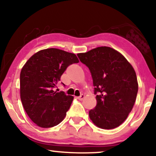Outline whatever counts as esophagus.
<instances>
[{
    "label": "esophagus",
    "instance_id": "34e87169",
    "mask_svg": "<svg viewBox=\"0 0 156 156\" xmlns=\"http://www.w3.org/2000/svg\"><path fill=\"white\" fill-rule=\"evenodd\" d=\"M84 97H85V95L84 94H81V96H80V97H76V99H79V100H80V101H82V100H83V99H84Z\"/></svg>",
    "mask_w": 156,
    "mask_h": 156
}]
</instances>
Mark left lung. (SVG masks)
Segmentation results:
<instances>
[{"label": "left lung", "mask_w": 156, "mask_h": 156, "mask_svg": "<svg viewBox=\"0 0 156 156\" xmlns=\"http://www.w3.org/2000/svg\"><path fill=\"white\" fill-rule=\"evenodd\" d=\"M77 56L90 70L97 94V104L89 111V118L100 129L119 126L131 112L137 96L133 67L122 54L109 47H99Z\"/></svg>", "instance_id": "left-lung-1"}]
</instances>
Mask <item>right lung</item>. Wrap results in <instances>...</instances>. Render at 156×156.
I'll return each instance as SVG.
<instances>
[{
  "mask_svg": "<svg viewBox=\"0 0 156 156\" xmlns=\"http://www.w3.org/2000/svg\"><path fill=\"white\" fill-rule=\"evenodd\" d=\"M78 62L74 53L48 48L35 53L23 67L20 99L27 116L37 126L53 127L65 119L74 97L53 89L68 66Z\"/></svg>",
  "mask_w": 156,
  "mask_h": 156,
  "instance_id": "1",
  "label": "right lung"
}]
</instances>
